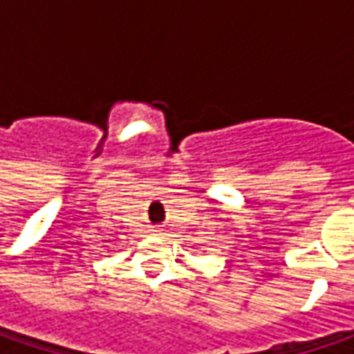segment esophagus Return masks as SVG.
Segmentation results:
<instances>
[{
	"label": "esophagus",
	"instance_id": "1",
	"mask_svg": "<svg viewBox=\"0 0 354 354\" xmlns=\"http://www.w3.org/2000/svg\"><path fill=\"white\" fill-rule=\"evenodd\" d=\"M157 232H159V230H157Z\"/></svg>",
	"mask_w": 354,
	"mask_h": 354
}]
</instances>
